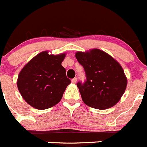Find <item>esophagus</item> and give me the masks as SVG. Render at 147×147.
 Segmentation results:
<instances>
[{
    "label": "esophagus",
    "mask_w": 147,
    "mask_h": 147,
    "mask_svg": "<svg viewBox=\"0 0 147 147\" xmlns=\"http://www.w3.org/2000/svg\"><path fill=\"white\" fill-rule=\"evenodd\" d=\"M76 81H77V78H74L71 80V82L73 83V84H76Z\"/></svg>",
    "instance_id": "obj_1"
}]
</instances>
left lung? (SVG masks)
Here are the masks:
<instances>
[{
  "label": "left lung",
  "mask_w": 147,
  "mask_h": 147,
  "mask_svg": "<svg viewBox=\"0 0 147 147\" xmlns=\"http://www.w3.org/2000/svg\"><path fill=\"white\" fill-rule=\"evenodd\" d=\"M84 66L86 81L77 84L84 104L97 109H107L119 101L127 78L121 65L112 56L98 49L75 54Z\"/></svg>",
  "instance_id": "left-lung-1"
}]
</instances>
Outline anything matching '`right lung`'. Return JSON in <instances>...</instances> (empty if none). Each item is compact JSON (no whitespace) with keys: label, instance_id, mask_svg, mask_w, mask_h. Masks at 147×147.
Returning <instances> with one entry per match:
<instances>
[{"label":"right lung","instance_id":"1","mask_svg":"<svg viewBox=\"0 0 147 147\" xmlns=\"http://www.w3.org/2000/svg\"><path fill=\"white\" fill-rule=\"evenodd\" d=\"M66 53L40 52L21 69L17 86L23 98L31 107L43 110L53 107L62 98L71 80L61 63Z\"/></svg>","mask_w":147,"mask_h":147}]
</instances>
